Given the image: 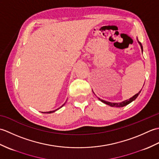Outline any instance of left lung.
I'll return each instance as SVG.
<instances>
[{
    "label": "left lung",
    "instance_id": "1",
    "mask_svg": "<svg viewBox=\"0 0 159 159\" xmlns=\"http://www.w3.org/2000/svg\"><path fill=\"white\" fill-rule=\"evenodd\" d=\"M139 42V43L140 44V46H141V50H142V52H143V46H142V45H141V43L139 42ZM141 90H140L139 92H138L137 93H136L135 95L134 96H133V97L132 98H129V99H128V100H124V101H123V102H108V101H105V100H102V99H100V98H98L101 102H102L103 103H104V104H107V105H109L110 107H124V106H126L127 104H130V102H133V101H134V100H135L137 98V96L139 95V93H141ZM93 93H94V92H93ZM95 94V93H94Z\"/></svg>",
    "mask_w": 159,
    "mask_h": 159
}]
</instances>
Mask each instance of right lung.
I'll return each instance as SVG.
<instances>
[{
    "label": "right lung",
    "instance_id": "obj_1",
    "mask_svg": "<svg viewBox=\"0 0 159 159\" xmlns=\"http://www.w3.org/2000/svg\"><path fill=\"white\" fill-rule=\"evenodd\" d=\"M66 103H64L63 104V105L61 106V107L60 108H61L63 105H64V104H65ZM60 108H59V109H56V110H55V111H48V112H42V113H53V112H55V111H57V110H58V109H60Z\"/></svg>",
    "mask_w": 159,
    "mask_h": 159
}]
</instances>
